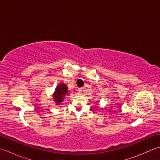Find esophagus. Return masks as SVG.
Listing matches in <instances>:
<instances>
[{
    "instance_id": "1",
    "label": "esophagus",
    "mask_w": 160,
    "mask_h": 160,
    "mask_svg": "<svg viewBox=\"0 0 160 160\" xmlns=\"http://www.w3.org/2000/svg\"><path fill=\"white\" fill-rule=\"evenodd\" d=\"M83 91H84V88H80V89H79V92H78L79 93H78V94L82 93L83 92Z\"/></svg>"
}]
</instances>
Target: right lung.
<instances>
[{
  "label": "right lung",
  "instance_id": "obj_1",
  "mask_svg": "<svg viewBox=\"0 0 160 160\" xmlns=\"http://www.w3.org/2000/svg\"><path fill=\"white\" fill-rule=\"evenodd\" d=\"M69 90L66 84L61 82L56 88L53 93V100L56 105H60L66 96H69Z\"/></svg>",
  "mask_w": 160,
  "mask_h": 160
}]
</instances>
